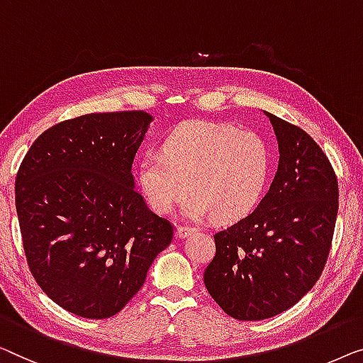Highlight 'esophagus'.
Returning a JSON list of instances; mask_svg holds the SVG:
<instances>
[{"mask_svg": "<svg viewBox=\"0 0 363 363\" xmlns=\"http://www.w3.org/2000/svg\"><path fill=\"white\" fill-rule=\"evenodd\" d=\"M196 232V228L194 227H186V225H179L177 227V230H176V235L179 238H186V237H189V235L191 233H194Z\"/></svg>", "mask_w": 363, "mask_h": 363, "instance_id": "1", "label": "esophagus"}]
</instances>
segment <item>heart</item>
<instances>
[{"label": "heart", "mask_w": 363, "mask_h": 363, "mask_svg": "<svg viewBox=\"0 0 363 363\" xmlns=\"http://www.w3.org/2000/svg\"><path fill=\"white\" fill-rule=\"evenodd\" d=\"M269 174V150L257 133L216 121H187L166 138L162 152L147 151L138 182L147 206L167 213L192 191L182 211L201 220H238L262 199Z\"/></svg>", "instance_id": "1"}]
</instances>
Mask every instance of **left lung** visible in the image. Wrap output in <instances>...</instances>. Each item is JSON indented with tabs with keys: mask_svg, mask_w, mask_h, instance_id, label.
<instances>
[{
	"mask_svg": "<svg viewBox=\"0 0 363 363\" xmlns=\"http://www.w3.org/2000/svg\"><path fill=\"white\" fill-rule=\"evenodd\" d=\"M279 164L267 196L242 220L213 235L203 272L213 301L238 320H262L294 306L328 262L339 211V184L328 156L299 126L264 111Z\"/></svg>",
	"mask_w": 363,
	"mask_h": 363,
	"instance_id": "1",
	"label": "left lung"
}]
</instances>
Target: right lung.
Masks as SVG:
<instances>
[{
    "instance_id": "obj_1",
    "label": "right lung",
    "mask_w": 363,
    "mask_h": 363,
    "mask_svg": "<svg viewBox=\"0 0 363 363\" xmlns=\"http://www.w3.org/2000/svg\"><path fill=\"white\" fill-rule=\"evenodd\" d=\"M146 111L90 113L45 130L16 176V212L30 273L69 313L118 314L145 283L174 227L135 189Z\"/></svg>"
}]
</instances>
